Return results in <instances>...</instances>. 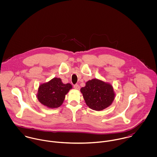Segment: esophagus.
<instances>
[{
	"label": "esophagus",
	"instance_id": "34e87169",
	"mask_svg": "<svg viewBox=\"0 0 157 157\" xmlns=\"http://www.w3.org/2000/svg\"><path fill=\"white\" fill-rule=\"evenodd\" d=\"M74 88L75 89V90H79L80 89V86L78 85H75L74 86Z\"/></svg>",
	"mask_w": 157,
	"mask_h": 157
}]
</instances>
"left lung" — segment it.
Masks as SVG:
<instances>
[{"instance_id":"8db88e82","label":"left lung","mask_w":157,"mask_h":157,"mask_svg":"<svg viewBox=\"0 0 157 157\" xmlns=\"http://www.w3.org/2000/svg\"><path fill=\"white\" fill-rule=\"evenodd\" d=\"M80 91L87 106L97 111H102L111 105L115 96L110 83L97 78L88 81Z\"/></svg>"}]
</instances>
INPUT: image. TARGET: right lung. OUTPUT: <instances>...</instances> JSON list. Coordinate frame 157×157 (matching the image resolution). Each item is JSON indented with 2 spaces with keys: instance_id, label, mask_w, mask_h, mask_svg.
Returning a JSON list of instances; mask_svg holds the SVG:
<instances>
[{
  "instance_id": "obj_1",
  "label": "right lung",
  "mask_w": 157,
  "mask_h": 157,
  "mask_svg": "<svg viewBox=\"0 0 157 157\" xmlns=\"http://www.w3.org/2000/svg\"><path fill=\"white\" fill-rule=\"evenodd\" d=\"M72 88L70 83L64 84L60 78L54 77L49 82L40 85L37 98L46 107L57 108L62 105L66 94Z\"/></svg>"
}]
</instances>
